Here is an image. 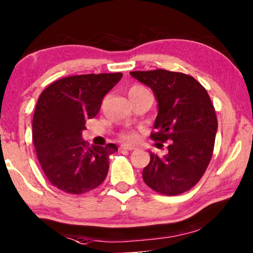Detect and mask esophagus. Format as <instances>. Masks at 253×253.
<instances>
[{"mask_svg": "<svg viewBox=\"0 0 253 253\" xmlns=\"http://www.w3.org/2000/svg\"><path fill=\"white\" fill-rule=\"evenodd\" d=\"M120 148L124 149V150H134L135 145H133V144H128V143H123L122 145H120Z\"/></svg>", "mask_w": 253, "mask_h": 253, "instance_id": "esophagus-1", "label": "esophagus"}]
</instances>
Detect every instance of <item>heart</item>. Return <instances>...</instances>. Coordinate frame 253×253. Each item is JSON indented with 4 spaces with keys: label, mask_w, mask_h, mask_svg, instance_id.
<instances>
[{
    "label": "heart",
    "mask_w": 253,
    "mask_h": 253,
    "mask_svg": "<svg viewBox=\"0 0 253 253\" xmlns=\"http://www.w3.org/2000/svg\"><path fill=\"white\" fill-rule=\"evenodd\" d=\"M149 91L147 88L141 86V84H135L129 89V94H143V92H147ZM133 137V134L128 133V134H124L123 135V138H125V140H130V138Z\"/></svg>",
    "instance_id": "b5f03b06"
}]
</instances>
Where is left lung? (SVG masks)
Wrapping results in <instances>:
<instances>
[{"instance_id":"left-lung-1","label":"left lung","mask_w":253,"mask_h":253,"mask_svg":"<svg viewBox=\"0 0 253 253\" xmlns=\"http://www.w3.org/2000/svg\"><path fill=\"white\" fill-rule=\"evenodd\" d=\"M130 76L150 87L158 102L154 141H170L169 152H150L142 176L162 195L186 193L196 184L211 162L218 129L214 106L208 91L188 74L166 70L134 71ZM163 147V144H158Z\"/></svg>"}]
</instances>
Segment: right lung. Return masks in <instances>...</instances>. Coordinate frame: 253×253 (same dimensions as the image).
<instances>
[{"label": "right lung", "instance_id": "add662e5", "mask_svg": "<svg viewBox=\"0 0 253 253\" xmlns=\"http://www.w3.org/2000/svg\"><path fill=\"white\" fill-rule=\"evenodd\" d=\"M122 73L63 78L41 92L33 117V143L39 163L52 186L79 195L98 187L109 170L116 144H88L81 135L86 120L97 115L103 97Z\"/></svg>", "mask_w": 253, "mask_h": 253}]
</instances>
